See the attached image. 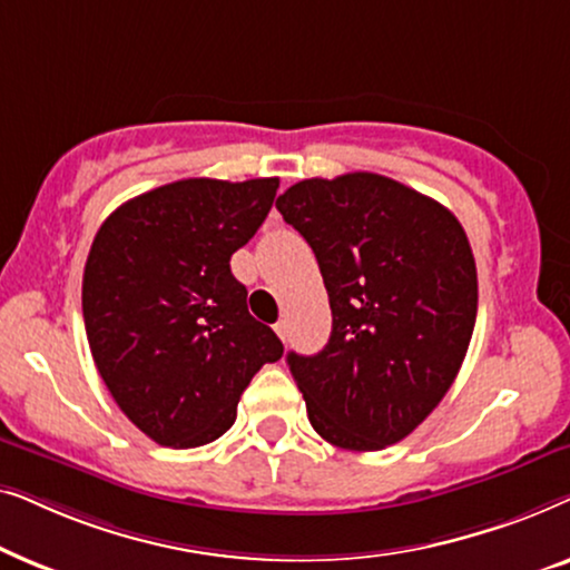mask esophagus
<instances>
[{
	"label": "esophagus",
	"instance_id": "obj_1",
	"mask_svg": "<svg viewBox=\"0 0 570 570\" xmlns=\"http://www.w3.org/2000/svg\"><path fill=\"white\" fill-rule=\"evenodd\" d=\"M275 332H277V337L285 342L287 340V322H277L275 324Z\"/></svg>",
	"mask_w": 570,
	"mask_h": 570
}]
</instances>
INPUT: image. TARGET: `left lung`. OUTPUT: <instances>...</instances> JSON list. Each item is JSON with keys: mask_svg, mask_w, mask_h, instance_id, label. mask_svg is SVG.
<instances>
[{"mask_svg": "<svg viewBox=\"0 0 570 570\" xmlns=\"http://www.w3.org/2000/svg\"><path fill=\"white\" fill-rule=\"evenodd\" d=\"M330 293L322 353H287L314 431L379 451L410 435L454 384L478 318V269L454 215L394 178H306L277 199Z\"/></svg>", "mask_w": 570, "mask_h": 570, "instance_id": "8db88e82", "label": "left lung"}]
</instances>
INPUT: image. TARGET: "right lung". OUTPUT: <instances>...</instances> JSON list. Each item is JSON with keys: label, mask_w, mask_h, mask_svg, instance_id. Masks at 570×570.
Masks as SVG:
<instances>
[{"label": "right lung", "mask_w": 570, "mask_h": 570, "mask_svg": "<svg viewBox=\"0 0 570 570\" xmlns=\"http://www.w3.org/2000/svg\"><path fill=\"white\" fill-rule=\"evenodd\" d=\"M277 186L184 178L124 202L96 233L82 275L92 361L124 415L160 446L220 439L254 373L283 357L230 272Z\"/></svg>", "instance_id": "add662e5"}]
</instances>
